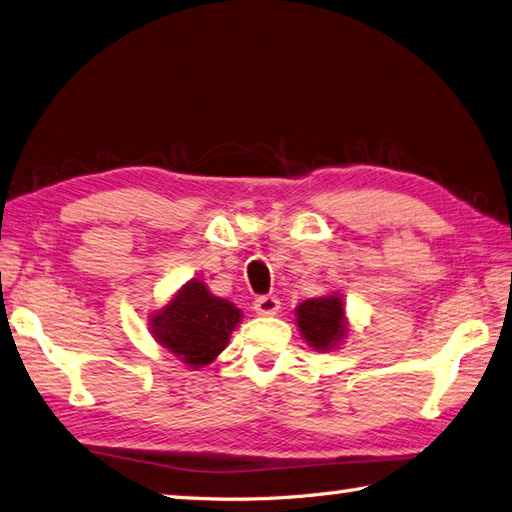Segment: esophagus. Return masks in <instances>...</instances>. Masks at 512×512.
Segmentation results:
<instances>
[{"instance_id": "esophagus-1", "label": "esophagus", "mask_w": 512, "mask_h": 512, "mask_svg": "<svg viewBox=\"0 0 512 512\" xmlns=\"http://www.w3.org/2000/svg\"><path fill=\"white\" fill-rule=\"evenodd\" d=\"M280 309V300L276 295H258L254 300V311L258 315H276Z\"/></svg>"}]
</instances>
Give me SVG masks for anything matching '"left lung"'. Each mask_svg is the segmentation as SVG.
<instances>
[{"label":"left lung","mask_w":512,"mask_h":512,"mask_svg":"<svg viewBox=\"0 0 512 512\" xmlns=\"http://www.w3.org/2000/svg\"><path fill=\"white\" fill-rule=\"evenodd\" d=\"M295 315L304 339L315 350H331L346 335L344 302L339 295L304 300Z\"/></svg>","instance_id":"obj_1"}]
</instances>
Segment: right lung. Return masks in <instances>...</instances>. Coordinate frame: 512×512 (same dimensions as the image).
I'll list each match as a JSON object with an SVG mask.
<instances>
[{
  "label": "right lung",
  "instance_id": "add662e5",
  "mask_svg": "<svg viewBox=\"0 0 512 512\" xmlns=\"http://www.w3.org/2000/svg\"><path fill=\"white\" fill-rule=\"evenodd\" d=\"M241 311L232 302L214 298L199 280H190L166 309L151 320V328L164 348L192 368L217 359L241 322Z\"/></svg>",
  "mask_w": 512,
  "mask_h": 512
}]
</instances>
